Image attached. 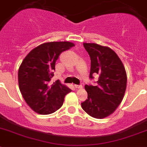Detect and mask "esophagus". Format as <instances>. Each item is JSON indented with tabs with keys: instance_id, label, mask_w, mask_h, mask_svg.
Wrapping results in <instances>:
<instances>
[{
	"instance_id": "1",
	"label": "esophagus",
	"mask_w": 147,
	"mask_h": 147,
	"mask_svg": "<svg viewBox=\"0 0 147 147\" xmlns=\"http://www.w3.org/2000/svg\"><path fill=\"white\" fill-rule=\"evenodd\" d=\"M74 87L76 89H82V85H74Z\"/></svg>"
}]
</instances>
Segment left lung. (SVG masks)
<instances>
[{
  "instance_id": "obj_1",
  "label": "left lung",
  "mask_w": 147,
  "mask_h": 147,
  "mask_svg": "<svg viewBox=\"0 0 147 147\" xmlns=\"http://www.w3.org/2000/svg\"><path fill=\"white\" fill-rule=\"evenodd\" d=\"M91 59L89 78L98 75L97 86L85 85L87 100L82 107L93 118L102 119L111 115L119 106L126 89L127 75L122 61L108 47L84 43Z\"/></svg>"
}]
</instances>
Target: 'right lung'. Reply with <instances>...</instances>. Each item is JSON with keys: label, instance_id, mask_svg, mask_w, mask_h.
Returning <instances> with one entry per match:
<instances>
[{"label": "right lung", "instance_id": "right-lung-1", "mask_svg": "<svg viewBox=\"0 0 147 147\" xmlns=\"http://www.w3.org/2000/svg\"><path fill=\"white\" fill-rule=\"evenodd\" d=\"M70 42H51L31 50L18 73L19 86L26 104L34 112L47 115L58 110L71 89L59 82L50 85L55 62L61 53L74 47Z\"/></svg>", "mask_w": 147, "mask_h": 147}]
</instances>
